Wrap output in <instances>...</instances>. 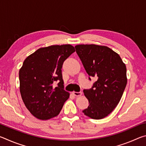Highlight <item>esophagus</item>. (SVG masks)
<instances>
[{
    "label": "esophagus",
    "mask_w": 146,
    "mask_h": 146,
    "mask_svg": "<svg viewBox=\"0 0 146 146\" xmlns=\"http://www.w3.org/2000/svg\"><path fill=\"white\" fill-rule=\"evenodd\" d=\"M72 94L73 95L76 96V97H78V96H81L82 95V92L79 91V92H76V91H73Z\"/></svg>",
    "instance_id": "obj_1"
}]
</instances>
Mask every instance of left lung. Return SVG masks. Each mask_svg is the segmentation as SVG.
Segmentation results:
<instances>
[{"label": "left lung", "mask_w": 146, "mask_h": 146, "mask_svg": "<svg viewBox=\"0 0 146 146\" xmlns=\"http://www.w3.org/2000/svg\"><path fill=\"white\" fill-rule=\"evenodd\" d=\"M75 48L89 79H97L92 88L83 91L90 105L82 112L93 119H102L122 98L127 84L126 67L119 55L107 46L80 44Z\"/></svg>", "instance_id": "8db88e82"}]
</instances>
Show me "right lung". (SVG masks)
Listing matches in <instances>:
<instances>
[{
	"mask_svg": "<svg viewBox=\"0 0 146 146\" xmlns=\"http://www.w3.org/2000/svg\"><path fill=\"white\" fill-rule=\"evenodd\" d=\"M75 51L70 44L53 45L37 49L24 60L19 70L20 92L27 109L38 119L57 116L70 97L64 90L61 69Z\"/></svg>",
	"mask_w": 146,
	"mask_h": 146,
	"instance_id": "1",
	"label": "right lung"
}]
</instances>
